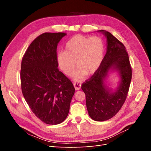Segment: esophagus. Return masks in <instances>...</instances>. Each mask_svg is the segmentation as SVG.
<instances>
[{
    "instance_id": "34e87169",
    "label": "esophagus",
    "mask_w": 151,
    "mask_h": 151,
    "mask_svg": "<svg viewBox=\"0 0 151 151\" xmlns=\"http://www.w3.org/2000/svg\"><path fill=\"white\" fill-rule=\"evenodd\" d=\"M74 86L76 90H79L81 88V84L79 82H77V83L76 82V83H74Z\"/></svg>"
}]
</instances>
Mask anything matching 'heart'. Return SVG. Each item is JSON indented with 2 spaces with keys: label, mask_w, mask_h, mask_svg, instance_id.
<instances>
[{
  "label": "heart",
  "mask_w": 151,
  "mask_h": 151,
  "mask_svg": "<svg viewBox=\"0 0 151 151\" xmlns=\"http://www.w3.org/2000/svg\"><path fill=\"white\" fill-rule=\"evenodd\" d=\"M104 45L98 36L76 35L68 41L65 52L57 54L60 69L67 76L74 72L76 64L79 68L74 75L75 81H80L85 75L91 76L98 70L103 61Z\"/></svg>",
  "instance_id": "1"
}]
</instances>
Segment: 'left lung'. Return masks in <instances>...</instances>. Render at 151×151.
I'll list each match as a JSON object with an SVG mask.
<instances>
[{"instance_id": "obj_1", "label": "left lung", "mask_w": 151, "mask_h": 151, "mask_svg": "<svg viewBox=\"0 0 151 151\" xmlns=\"http://www.w3.org/2000/svg\"><path fill=\"white\" fill-rule=\"evenodd\" d=\"M106 38L107 50L98 70L82 84L86 94V106L89 116L95 121L110 119L124 104L132 79V68L129 55L122 42L112 34L99 30ZM116 70L121 81L115 91L109 89L105 80L109 71Z\"/></svg>"}]
</instances>
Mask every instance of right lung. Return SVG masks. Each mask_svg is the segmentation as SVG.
Returning <instances> with one entry per match:
<instances>
[{
	"label": "right lung",
	"instance_id": "right-lung-1",
	"mask_svg": "<svg viewBox=\"0 0 151 151\" xmlns=\"http://www.w3.org/2000/svg\"><path fill=\"white\" fill-rule=\"evenodd\" d=\"M64 33H45L34 40L21 62L22 94L43 122L57 125L65 120L75 88L58 68L57 48Z\"/></svg>",
	"mask_w": 151,
	"mask_h": 151
}]
</instances>
